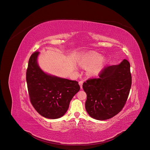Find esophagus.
<instances>
[{"mask_svg": "<svg viewBox=\"0 0 150 150\" xmlns=\"http://www.w3.org/2000/svg\"><path fill=\"white\" fill-rule=\"evenodd\" d=\"M82 84H83V81H79V85H80V87H81V89L82 88Z\"/></svg>", "mask_w": 150, "mask_h": 150, "instance_id": "obj_1", "label": "esophagus"}]
</instances>
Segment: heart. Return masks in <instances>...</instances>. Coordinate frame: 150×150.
Returning <instances> with one entry per match:
<instances>
[{
	"mask_svg": "<svg viewBox=\"0 0 150 150\" xmlns=\"http://www.w3.org/2000/svg\"><path fill=\"white\" fill-rule=\"evenodd\" d=\"M106 63V58L100 54L93 53L85 56L81 61V65L84 67H89L87 73L91 76L98 75L104 68Z\"/></svg>",
	"mask_w": 150,
	"mask_h": 150,
	"instance_id": "obj_1",
	"label": "heart"
}]
</instances>
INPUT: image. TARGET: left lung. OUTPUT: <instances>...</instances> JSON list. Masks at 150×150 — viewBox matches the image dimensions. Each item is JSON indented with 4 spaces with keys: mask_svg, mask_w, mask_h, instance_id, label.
<instances>
[{
    "mask_svg": "<svg viewBox=\"0 0 150 150\" xmlns=\"http://www.w3.org/2000/svg\"><path fill=\"white\" fill-rule=\"evenodd\" d=\"M130 63L123 59L119 65L105 67L98 78L88 79L82 88L87 94L85 109L96 120L110 119L124 107L131 87Z\"/></svg>",
    "mask_w": 150,
    "mask_h": 150,
    "instance_id": "1",
    "label": "left lung"
}]
</instances>
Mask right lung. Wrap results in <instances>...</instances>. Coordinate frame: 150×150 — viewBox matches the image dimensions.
<instances>
[{
  "label": "right lung",
  "instance_id": "obj_1",
  "mask_svg": "<svg viewBox=\"0 0 150 150\" xmlns=\"http://www.w3.org/2000/svg\"><path fill=\"white\" fill-rule=\"evenodd\" d=\"M39 52L31 54L26 74L30 101L36 111L46 118L55 119L67 112L73 97L79 91L76 81L57 77L42 71L38 64Z\"/></svg>",
  "mask_w": 150,
  "mask_h": 150
}]
</instances>
